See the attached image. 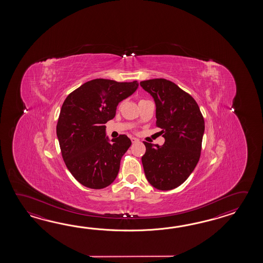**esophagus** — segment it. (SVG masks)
I'll use <instances>...</instances> for the list:
<instances>
[{"label": "esophagus", "instance_id": "esophagus-1", "mask_svg": "<svg viewBox=\"0 0 263 263\" xmlns=\"http://www.w3.org/2000/svg\"><path fill=\"white\" fill-rule=\"evenodd\" d=\"M130 140H132V142H133V143H137V142H138V141H139V139H137V138H135V137H132V138H130Z\"/></svg>", "mask_w": 263, "mask_h": 263}]
</instances>
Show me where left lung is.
Here are the masks:
<instances>
[{"instance_id": "8db88e82", "label": "left lung", "mask_w": 263, "mask_h": 263, "mask_svg": "<svg viewBox=\"0 0 263 263\" xmlns=\"http://www.w3.org/2000/svg\"><path fill=\"white\" fill-rule=\"evenodd\" d=\"M140 85L155 101L156 126L164 138L162 145L144 142L145 178L158 190H172L188 179L199 161L204 118L193 97L172 82L152 79Z\"/></svg>"}]
</instances>
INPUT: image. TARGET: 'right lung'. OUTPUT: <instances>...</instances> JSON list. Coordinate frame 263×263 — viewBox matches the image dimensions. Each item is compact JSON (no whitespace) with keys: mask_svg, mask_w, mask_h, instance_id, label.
Here are the masks:
<instances>
[{"mask_svg":"<svg viewBox=\"0 0 263 263\" xmlns=\"http://www.w3.org/2000/svg\"><path fill=\"white\" fill-rule=\"evenodd\" d=\"M138 85L137 81L95 79L64 101L56 126L62 157L73 177L85 187L102 189L117 178L132 141L125 134L109 139L105 124L115 118L118 103L133 95Z\"/></svg>","mask_w":263,"mask_h":263,"instance_id":"1","label":"right lung"}]
</instances>
